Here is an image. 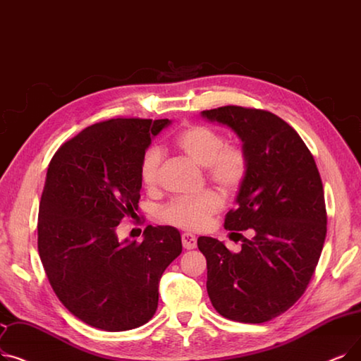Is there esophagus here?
Returning a JSON list of instances; mask_svg holds the SVG:
<instances>
[{"label": "esophagus", "mask_w": 361, "mask_h": 361, "mask_svg": "<svg viewBox=\"0 0 361 361\" xmlns=\"http://www.w3.org/2000/svg\"><path fill=\"white\" fill-rule=\"evenodd\" d=\"M181 242H183L184 249H195L196 245H197L196 238L193 236L192 233H183L181 234Z\"/></svg>", "instance_id": "obj_1"}]
</instances>
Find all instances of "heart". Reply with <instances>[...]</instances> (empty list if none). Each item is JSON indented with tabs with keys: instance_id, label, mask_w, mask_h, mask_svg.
<instances>
[{
	"instance_id": "heart-1",
	"label": "heart",
	"mask_w": 361,
	"mask_h": 361,
	"mask_svg": "<svg viewBox=\"0 0 361 361\" xmlns=\"http://www.w3.org/2000/svg\"><path fill=\"white\" fill-rule=\"evenodd\" d=\"M172 146L205 171V177L223 193L236 192L247 172V156L239 146L226 145V138L207 125H189L172 140ZM162 153L150 147L140 161V180L149 192L161 184ZM223 208V199L212 190L190 197H177L164 205L158 216L162 223L184 230H203Z\"/></svg>"
}]
</instances>
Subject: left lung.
<instances>
[{
    "mask_svg": "<svg viewBox=\"0 0 361 361\" xmlns=\"http://www.w3.org/2000/svg\"><path fill=\"white\" fill-rule=\"evenodd\" d=\"M202 116L242 140L247 172L224 227L255 233L238 254L216 239H197L209 300L226 319L269 322L302 296L322 254L327 216L319 169L300 134L271 112L223 106Z\"/></svg>",
    "mask_w": 361,
    "mask_h": 361,
    "instance_id": "1",
    "label": "left lung"
}]
</instances>
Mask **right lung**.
Instances as JSON below:
<instances>
[{
    "label": "right lung",
    "mask_w": 361,
    "mask_h": 361,
    "mask_svg": "<svg viewBox=\"0 0 361 361\" xmlns=\"http://www.w3.org/2000/svg\"><path fill=\"white\" fill-rule=\"evenodd\" d=\"M169 119L116 118L85 128L54 153L38 214V252L50 285L75 317L109 332L147 323L159 280L181 254L180 231L147 226L142 243L116 227L138 209L140 161Z\"/></svg>",
    "instance_id": "right-lung-1"
}]
</instances>
